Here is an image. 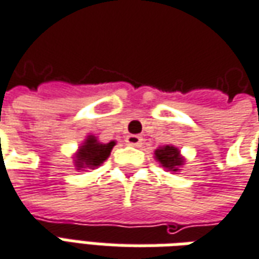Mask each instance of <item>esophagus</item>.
I'll return each instance as SVG.
<instances>
[{
    "instance_id": "34e87169",
    "label": "esophagus",
    "mask_w": 259,
    "mask_h": 259,
    "mask_svg": "<svg viewBox=\"0 0 259 259\" xmlns=\"http://www.w3.org/2000/svg\"><path fill=\"white\" fill-rule=\"evenodd\" d=\"M126 143L130 144V146H135V147H137V146H140V144H142V137H140L139 135H129L127 137H126Z\"/></svg>"
}]
</instances>
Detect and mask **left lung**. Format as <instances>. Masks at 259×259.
I'll use <instances>...</instances> for the list:
<instances>
[{
    "label": "left lung",
    "mask_w": 259,
    "mask_h": 259,
    "mask_svg": "<svg viewBox=\"0 0 259 259\" xmlns=\"http://www.w3.org/2000/svg\"><path fill=\"white\" fill-rule=\"evenodd\" d=\"M155 157L162 164V167L168 168L169 171H177V167L184 162L180 157V151L172 146H165V147L158 148L155 151Z\"/></svg>",
    "instance_id": "obj_1"
}]
</instances>
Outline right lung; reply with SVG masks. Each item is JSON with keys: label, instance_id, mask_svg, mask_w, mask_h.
Segmentation results:
<instances>
[{"label": "right lung", "instance_id": "1", "mask_svg": "<svg viewBox=\"0 0 259 259\" xmlns=\"http://www.w3.org/2000/svg\"><path fill=\"white\" fill-rule=\"evenodd\" d=\"M113 146H115V142L101 144L95 140L94 136H90L87 139V142L84 143V146L79 148V153L77 154V167H98L109 157Z\"/></svg>", "mask_w": 259, "mask_h": 259}]
</instances>
